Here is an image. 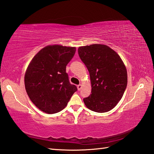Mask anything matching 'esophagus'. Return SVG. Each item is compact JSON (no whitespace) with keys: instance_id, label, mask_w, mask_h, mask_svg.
I'll return each instance as SVG.
<instances>
[{"instance_id":"1","label":"esophagus","mask_w":154,"mask_h":154,"mask_svg":"<svg viewBox=\"0 0 154 154\" xmlns=\"http://www.w3.org/2000/svg\"><path fill=\"white\" fill-rule=\"evenodd\" d=\"M77 88H78V90L80 91L82 88V86L81 84H79V85H78V86H77Z\"/></svg>"}]
</instances>
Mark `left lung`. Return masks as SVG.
Returning a JSON list of instances; mask_svg holds the SVG:
<instances>
[{
	"instance_id": "left-lung-1",
	"label": "left lung",
	"mask_w": 154,
	"mask_h": 154,
	"mask_svg": "<svg viewBox=\"0 0 154 154\" xmlns=\"http://www.w3.org/2000/svg\"><path fill=\"white\" fill-rule=\"evenodd\" d=\"M78 52L89 71L91 84V94L84 98L85 105L97 112L111 111L127 86V72L120 56L101 44L80 47Z\"/></svg>"
}]
</instances>
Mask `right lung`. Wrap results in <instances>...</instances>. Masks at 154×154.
<instances>
[{
    "label": "right lung",
    "mask_w": 154,
    "mask_h": 154,
    "mask_svg": "<svg viewBox=\"0 0 154 154\" xmlns=\"http://www.w3.org/2000/svg\"><path fill=\"white\" fill-rule=\"evenodd\" d=\"M76 47L48 45L37 53L27 68L24 83L29 99L41 111L53 114L65 108L77 91L66 72Z\"/></svg>",
    "instance_id": "obj_1"
}]
</instances>
